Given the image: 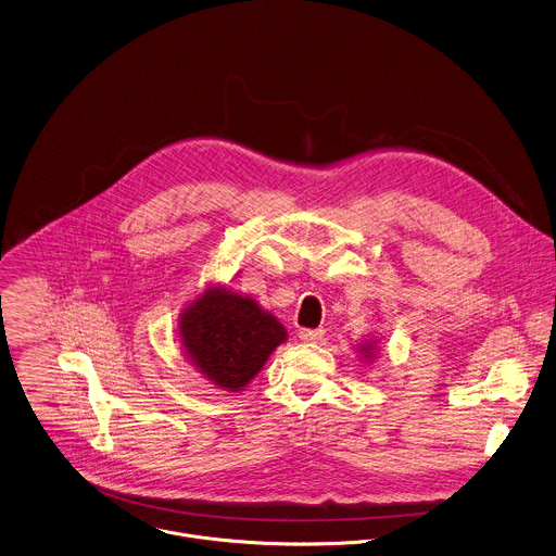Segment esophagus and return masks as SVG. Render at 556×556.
Segmentation results:
<instances>
[{"label":"esophagus","instance_id":"34e87169","mask_svg":"<svg viewBox=\"0 0 556 556\" xmlns=\"http://www.w3.org/2000/svg\"><path fill=\"white\" fill-rule=\"evenodd\" d=\"M299 337L303 341H320L325 337V329H301Z\"/></svg>","mask_w":556,"mask_h":556}]
</instances>
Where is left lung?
<instances>
[{
	"instance_id": "1",
	"label": "left lung",
	"mask_w": 556,
	"mask_h": 556,
	"mask_svg": "<svg viewBox=\"0 0 556 556\" xmlns=\"http://www.w3.org/2000/svg\"><path fill=\"white\" fill-rule=\"evenodd\" d=\"M374 350H376V345L374 343H363L361 345V354H363V358H371V354H374Z\"/></svg>"
}]
</instances>
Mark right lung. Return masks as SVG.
Instances as JSON below:
<instances>
[{"instance_id": "right-lung-1", "label": "right lung", "mask_w": 556, "mask_h": 556, "mask_svg": "<svg viewBox=\"0 0 556 556\" xmlns=\"http://www.w3.org/2000/svg\"><path fill=\"white\" fill-rule=\"evenodd\" d=\"M178 325L189 361L223 391H242L288 339L270 312L222 286L202 292Z\"/></svg>"}]
</instances>
